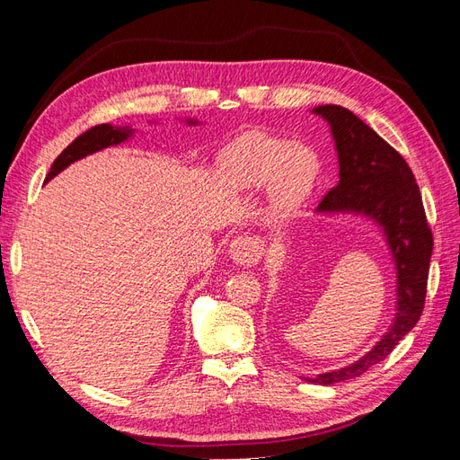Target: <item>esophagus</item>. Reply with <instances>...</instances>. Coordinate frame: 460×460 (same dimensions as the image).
<instances>
[{
    "mask_svg": "<svg viewBox=\"0 0 460 460\" xmlns=\"http://www.w3.org/2000/svg\"><path fill=\"white\" fill-rule=\"evenodd\" d=\"M262 242L255 235H243V238H235L230 243V257L235 264H240V267H253L257 264L262 257Z\"/></svg>",
    "mask_w": 460,
    "mask_h": 460,
    "instance_id": "1",
    "label": "esophagus"
}]
</instances>
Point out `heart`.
I'll return each mask as SVG.
<instances>
[{"label":"heart","instance_id":"1","mask_svg":"<svg viewBox=\"0 0 460 460\" xmlns=\"http://www.w3.org/2000/svg\"><path fill=\"white\" fill-rule=\"evenodd\" d=\"M218 166L240 190L269 184L276 213L289 215L309 199L320 172L316 153L269 132H245L222 151Z\"/></svg>","mask_w":460,"mask_h":460}]
</instances>
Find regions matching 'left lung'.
I'll use <instances>...</instances> for the list:
<instances>
[{"instance_id": "8db88e82", "label": "left lung", "mask_w": 460, "mask_h": 460, "mask_svg": "<svg viewBox=\"0 0 460 460\" xmlns=\"http://www.w3.org/2000/svg\"><path fill=\"white\" fill-rule=\"evenodd\" d=\"M332 127L340 161V182L318 211H357L382 226L397 269V313L394 326L357 363L318 374L307 382L330 385L357 378L394 351L416 326L424 311L429 257L434 238L428 226L419 184L407 161L349 109L318 105L313 109Z\"/></svg>"}]
</instances>
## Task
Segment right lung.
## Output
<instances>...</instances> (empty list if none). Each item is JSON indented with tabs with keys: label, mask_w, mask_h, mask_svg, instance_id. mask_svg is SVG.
<instances>
[{
	"label": "right lung",
	"mask_w": 460,
	"mask_h": 460,
	"mask_svg": "<svg viewBox=\"0 0 460 460\" xmlns=\"http://www.w3.org/2000/svg\"><path fill=\"white\" fill-rule=\"evenodd\" d=\"M132 134V128L128 127H113V124H97V127H92L84 134H80L73 144H68L61 155L53 161L51 169L46 176V182L51 180L55 174H59L63 169H66L68 164L90 155L93 151H100L103 147L115 146L127 140V137Z\"/></svg>",
	"instance_id": "add662e5"
}]
</instances>
